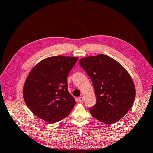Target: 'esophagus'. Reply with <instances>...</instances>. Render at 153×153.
I'll list each match as a JSON object with an SVG mask.
<instances>
[{
    "instance_id": "obj_1",
    "label": "esophagus",
    "mask_w": 153,
    "mask_h": 153,
    "mask_svg": "<svg viewBox=\"0 0 153 153\" xmlns=\"http://www.w3.org/2000/svg\"><path fill=\"white\" fill-rule=\"evenodd\" d=\"M79 102H80V103H82L83 102V101H84V98H83V97H79Z\"/></svg>"
}]
</instances>
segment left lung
<instances>
[{"label":"left lung","instance_id":"obj_1","mask_svg":"<svg viewBox=\"0 0 153 153\" xmlns=\"http://www.w3.org/2000/svg\"><path fill=\"white\" fill-rule=\"evenodd\" d=\"M93 83L96 103L89 108L94 118L101 123H117L130 109L135 89L130 74L120 64L103 54L79 61Z\"/></svg>","mask_w":153,"mask_h":153}]
</instances>
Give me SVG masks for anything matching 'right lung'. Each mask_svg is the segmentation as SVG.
<instances>
[{"label": "right lung", "instance_id": "obj_1", "mask_svg": "<svg viewBox=\"0 0 153 153\" xmlns=\"http://www.w3.org/2000/svg\"><path fill=\"white\" fill-rule=\"evenodd\" d=\"M77 59L76 57H50L30 71L23 87V97L37 117L55 123L70 114L75 100L68 91L67 76Z\"/></svg>", "mask_w": 153, "mask_h": 153}]
</instances>
